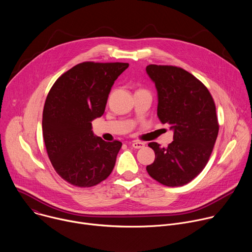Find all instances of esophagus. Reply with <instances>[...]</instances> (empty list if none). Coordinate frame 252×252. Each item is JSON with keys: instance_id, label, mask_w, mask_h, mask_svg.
<instances>
[{"instance_id": "34e87169", "label": "esophagus", "mask_w": 252, "mask_h": 252, "mask_svg": "<svg viewBox=\"0 0 252 252\" xmlns=\"http://www.w3.org/2000/svg\"><path fill=\"white\" fill-rule=\"evenodd\" d=\"M131 147L133 149H142L143 147H145V142L142 141H138V140H135L131 143Z\"/></svg>"}]
</instances>
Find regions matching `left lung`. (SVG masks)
<instances>
[{"label": "left lung", "mask_w": 252, "mask_h": 252, "mask_svg": "<svg viewBox=\"0 0 252 252\" xmlns=\"http://www.w3.org/2000/svg\"><path fill=\"white\" fill-rule=\"evenodd\" d=\"M147 73L158 91V117L173 130L167 148L149 143L156 158L147 170L163 186L183 187L202 171L212 153L220 129L215 103L207 88L182 67L149 64Z\"/></svg>", "instance_id": "left-lung-1"}]
</instances>
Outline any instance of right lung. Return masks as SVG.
Returning <instances> with one entry per match:
<instances>
[{"instance_id":"right-lung-1","label":"right lung","mask_w":252,"mask_h":252,"mask_svg":"<svg viewBox=\"0 0 252 252\" xmlns=\"http://www.w3.org/2000/svg\"><path fill=\"white\" fill-rule=\"evenodd\" d=\"M127 63L84 62L53 85L43 112V136L57 173L78 188H91L109 176L122 142L94 135L92 121L103 115L111 89Z\"/></svg>"}]
</instances>
